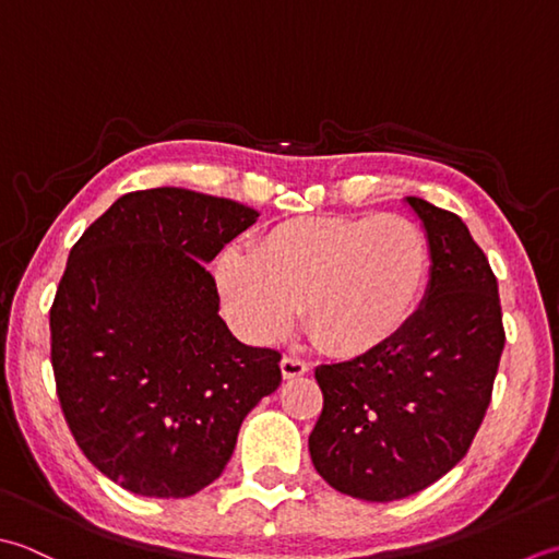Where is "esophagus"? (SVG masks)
I'll list each match as a JSON object with an SVG mask.
<instances>
[{
    "mask_svg": "<svg viewBox=\"0 0 559 559\" xmlns=\"http://www.w3.org/2000/svg\"><path fill=\"white\" fill-rule=\"evenodd\" d=\"M280 367H282V376H284V379H296V376H304L306 371H309V364H306V361L299 359V357H294V355L282 357Z\"/></svg>",
    "mask_w": 559,
    "mask_h": 559,
    "instance_id": "obj_1",
    "label": "esophagus"
}]
</instances>
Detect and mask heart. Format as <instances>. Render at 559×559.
<instances>
[{"label": "heart", "mask_w": 559, "mask_h": 559, "mask_svg": "<svg viewBox=\"0 0 559 559\" xmlns=\"http://www.w3.org/2000/svg\"><path fill=\"white\" fill-rule=\"evenodd\" d=\"M429 265L425 231L403 214H323L270 226L248 255L226 253L216 280L250 337H280L301 306L318 345L359 357L407 325Z\"/></svg>", "instance_id": "heart-1"}]
</instances>
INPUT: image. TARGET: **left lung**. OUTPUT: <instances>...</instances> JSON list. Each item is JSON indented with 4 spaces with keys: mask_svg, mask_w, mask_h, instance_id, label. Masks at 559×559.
Here are the masks:
<instances>
[{
    "mask_svg": "<svg viewBox=\"0 0 559 559\" xmlns=\"http://www.w3.org/2000/svg\"><path fill=\"white\" fill-rule=\"evenodd\" d=\"M425 224V304L379 349L321 364L323 413L309 437L337 492L393 502L447 475L480 429L504 349L497 277L459 214L407 198Z\"/></svg>",
    "mask_w": 559,
    "mask_h": 559,
    "instance_id": "left-lung-1",
    "label": "left lung"
}]
</instances>
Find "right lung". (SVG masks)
Segmentation results:
<instances>
[{"mask_svg": "<svg viewBox=\"0 0 559 559\" xmlns=\"http://www.w3.org/2000/svg\"><path fill=\"white\" fill-rule=\"evenodd\" d=\"M255 216L186 188L134 190L70 250L50 306L57 397L86 459L134 495L183 499L214 483L282 381L277 349L226 328L204 267Z\"/></svg>", "mask_w": 559, "mask_h": 559, "instance_id": "1", "label": "right lung"}]
</instances>
